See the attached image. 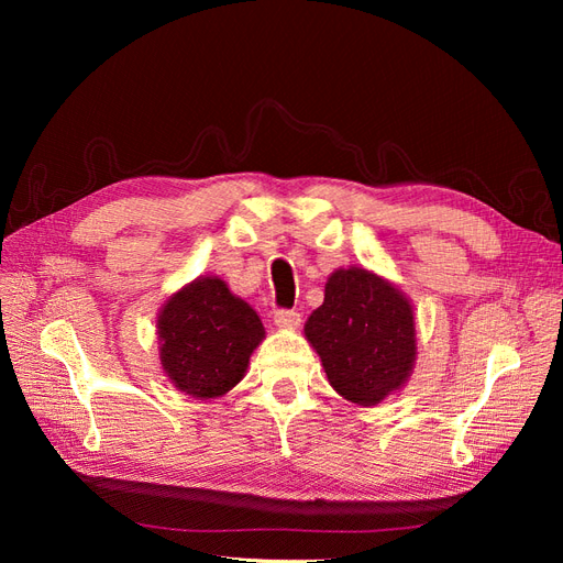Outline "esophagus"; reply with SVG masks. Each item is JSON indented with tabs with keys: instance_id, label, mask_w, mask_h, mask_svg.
Segmentation results:
<instances>
[{
	"instance_id": "34e87169",
	"label": "esophagus",
	"mask_w": 563,
	"mask_h": 563,
	"mask_svg": "<svg viewBox=\"0 0 563 563\" xmlns=\"http://www.w3.org/2000/svg\"><path fill=\"white\" fill-rule=\"evenodd\" d=\"M275 323L282 329H296L300 323V312L296 310H277L275 312Z\"/></svg>"
}]
</instances>
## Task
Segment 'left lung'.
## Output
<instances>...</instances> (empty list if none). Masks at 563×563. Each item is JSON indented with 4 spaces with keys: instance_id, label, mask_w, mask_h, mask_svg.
Returning <instances> with one entry per match:
<instances>
[{
    "instance_id": "1",
    "label": "left lung",
    "mask_w": 563,
    "mask_h": 563,
    "mask_svg": "<svg viewBox=\"0 0 563 563\" xmlns=\"http://www.w3.org/2000/svg\"><path fill=\"white\" fill-rule=\"evenodd\" d=\"M305 335L333 389L354 404L383 401L413 368V308L399 288L362 267L333 272Z\"/></svg>"
}]
</instances>
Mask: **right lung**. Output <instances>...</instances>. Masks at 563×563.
<instances>
[{"label": "right lung", "instance_id": "1", "mask_svg": "<svg viewBox=\"0 0 563 563\" xmlns=\"http://www.w3.org/2000/svg\"><path fill=\"white\" fill-rule=\"evenodd\" d=\"M263 338L258 314L216 277L185 286L159 312L162 366L197 399L220 397L240 383Z\"/></svg>", "mask_w": 563, "mask_h": 563}]
</instances>
